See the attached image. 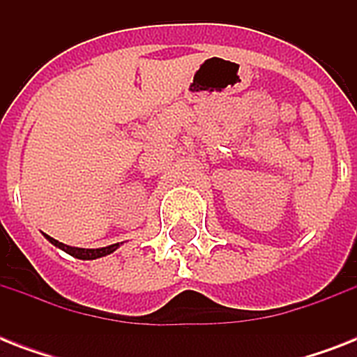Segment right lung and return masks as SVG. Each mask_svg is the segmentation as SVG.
<instances>
[{
    "mask_svg": "<svg viewBox=\"0 0 357 357\" xmlns=\"http://www.w3.org/2000/svg\"><path fill=\"white\" fill-rule=\"evenodd\" d=\"M44 237H46L53 246L64 250L66 254H70L72 257H77V259H98V257H103V255L113 254L114 250L119 248L120 244H122V243L109 244V246H103V248H77V246H68V244L59 243V241H55V238L50 237V235L46 234H44Z\"/></svg>",
    "mask_w": 357,
    "mask_h": 357,
    "instance_id": "right-lung-1",
    "label": "right lung"
}]
</instances>
